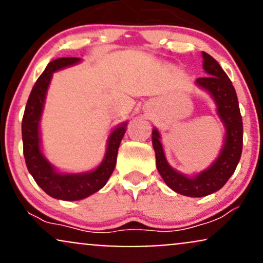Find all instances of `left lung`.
Returning a JSON list of instances; mask_svg holds the SVG:
<instances>
[{
    "label": "left lung",
    "mask_w": 263,
    "mask_h": 263,
    "mask_svg": "<svg viewBox=\"0 0 263 263\" xmlns=\"http://www.w3.org/2000/svg\"><path fill=\"white\" fill-rule=\"evenodd\" d=\"M203 68L208 77L198 78L197 84L208 90L218 105V114L226 127L225 144L215 163L209 170L188 178L178 173L165 161L159 134L152 131V144L156 152V165L165 184L186 197H205L221 189L237 167L242 152V117L240 114L235 87L221 66L213 57L203 53Z\"/></svg>",
    "instance_id": "obj_1"
}]
</instances>
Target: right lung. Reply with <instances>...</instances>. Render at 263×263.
I'll list each match as a JSON object with an SVG mask.
<instances>
[{
  "mask_svg": "<svg viewBox=\"0 0 263 263\" xmlns=\"http://www.w3.org/2000/svg\"><path fill=\"white\" fill-rule=\"evenodd\" d=\"M78 62H80V58H59L47 65L29 93L22 120L23 155L27 168L35 183L48 195L62 200H80L100 190L107 183L116 165L117 152L126 131V123H122L111 134L104 161L90 173L59 174L42 155L39 147V120L52 74L65 66L77 64Z\"/></svg>",
  "mask_w": 263,
  "mask_h": 263,
  "instance_id": "right-lung-1",
  "label": "right lung"
}]
</instances>
